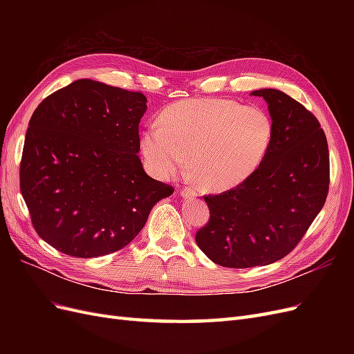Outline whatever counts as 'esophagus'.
<instances>
[{
  "label": "esophagus",
  "mask_w": 354,
  "mask_h": 354,
  "mask_svg": "<svg viewBox=\"0 0 354 354\" xmlns=\"http://www.w3.org/2000/svg\"><path fill=\"white\" fill-rule=\"evenodd\" d=\"M180 194H181V196H185L187 199H192V198H196L198 196L196 190L194 187H181Z\"/></svg>",
  "instance_id": "obj_1"
}]
</instances>
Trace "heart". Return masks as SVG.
<instances>
[{
	"mask_svg": "<svg viewBox=\"0 0 354 354\" xmlns=\"http://www.w3.org/2000/svg\"><path fill=\"white\" fill-rule=\"evenodd\" d=\"M274 125L259 106L227 99H187L160 113L159 125L140 134L145 165L169 178L187 162L211 190L232 189L248 180L272 146Z\"/></svg>",
	"mask_w": 354,
	"mask_h": 354,
	"instance_id": "heart-1",
	"label": "heart"
}]
</instances>
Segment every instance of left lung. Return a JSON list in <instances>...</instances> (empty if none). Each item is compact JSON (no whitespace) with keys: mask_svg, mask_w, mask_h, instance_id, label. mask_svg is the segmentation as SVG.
I'll list each match as a JSON object with an SVG mask.
<instances>
[{"mask_svg":"<svg viewBox=\"0 0 354 354\" xmlns=\"http://www.w3.org/2000/svg\"><path fill=\"white\" fill-rule=\"evenodd\" d=\"M267 103L272 146L255 173L220 195L203 196L209 221L196 233L216 264L246 269L291 252L322 209L329 187V152L319 121L281 90L251 93Z\"/></svg>","mask_w":354,"mask_h":354,"instance_id":"1","label":"left lung"}]
</instances>
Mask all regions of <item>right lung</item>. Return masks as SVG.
I'll use <instances>...</instances> for the list:
<instances>
[{"label": "right lung", "instance_id": "add662e5", "mask_svg": "<svg viewBox=\"0 0 354 354\" xmlns=\"http://www.w3.org/2000/svg\"><path fill=\"white\" fill-rule=\"evenodd\" d=\"M142 93L78 80L32 115L20 190L39 236L78 259L120 251L174 189L149 177L138 151Z\"/></svg>", "mask_w": 354, "mask_h": 354}]
</instances>
